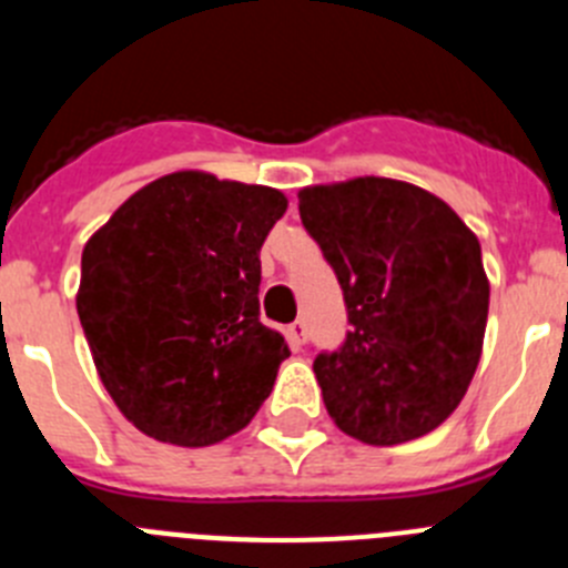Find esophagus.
I'll list each match as a JSON object with an SVG mask.
<instances>
[{
    "label": "esophagus",
    "instance_id": "esophagus-1",
    "mask_svg": "<svg viewBox=\"0 0 568 568\" xmlns=\"http://www.w3.org/2000/svg\"><path fill=\"white\" fill-rule=\"evenodd\" d=\"M287 338L293 346L304 344V341H307V321H301V318L293 321V324L287 327Z\"/></svg>",
    "mask_w": 568,
    "mask_h": 568
}]
</instances>
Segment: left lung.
<instances>
[{"label":"left lung","mask_w":568,"mask_h":568,"mask_svg":"<svg viewBox=\"0 0 568 568\" xmlns=\"http://www.w3.org/2000/svg\"><path fill=\"white\" fill-rule=\"evenodd\" d=\"M301 224L344 290L349 333L313 361L341 433L395 446L455 413L489 313L480 244L415 184L364 175L298 193Z\"/></svg>","instance_id":"1"}]
</instances>
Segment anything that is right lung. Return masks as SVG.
<instances>
[{"instance_id":"right-lung-1","label":"right lung","mask_w":568,"mask_h":568,"mask_svg":"<svg viewBox=\"0 0 568 568\" xmlns=\"http://www.w3.org/2000/svg\"><path fill=\"white\" fill-rule=\"evenodd\" d=\"M284 193L184 170L133 193L84 244L77 310L124 418L175 446L253 420L290 346L261 324V244Z\"/></svg>"}]
</instances>
